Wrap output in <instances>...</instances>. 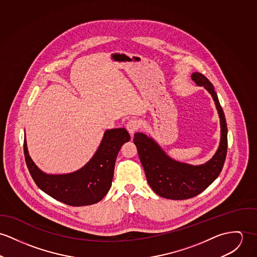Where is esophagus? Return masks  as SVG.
I'll use <instances>...</instances> for the list:
<instances>
[{"label": "esophagus", "instance_id": "obj_1", "mask_svg": "<svg viewBox=\"0 0 257 257\" xmlns=\"http://www.w3.org/2000/svg\"><path fill=\"white\" fill-rule=\"evenodd\" d=\"M126 128H127L128 132L130 133V135L133 136L134 133H135V132L138 130V128H139V123H138V121H137L136 119H130V120L127 122V124H126Z\"/></svg>", "mask_w": 257, "mask_h": 257}]
</instances>
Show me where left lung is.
<instances>
[{"label":"left lung","mask_w":257,"mask_h":257,"mask_svg":"<svg viewBox=\"0 0 257 257\" xmlns=\"http://www.w3.org/2000/svg\"><path fill=\"white\" fill-rule=\"evenodd\" d=\"M191 79L208 90L218 110L221 138L214 156L205 164L193 166L171 159L151 136L137 132L133 139L149 185L156 194L167 199H189L200 194L219 176L227 156V122L214 86L197 72L191 75Z\"/></svg>","instance_id":"obj_1"}]
</instances>
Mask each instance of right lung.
<instances>
[{
  "label": "right lung",
  "instance_id": "right-lung-1",
  "mask_svg": "<svg viewBox=\"0 0 257 257\" xmlns=\"http://www.w3.org/2000/svg\"><path fill=\"white\" fill-rule=\"evenodd\" d=\"M130 135L125 128L104 132L96 152L86 165L70 173L52 174L41 171L29 154L25 136L24 152L29 173L36 185L46 194L70 206H86L99 202L111 187L115 161Z\"/></svg>",
  "mask_w": 257,
  "mask_h": 257
}]
</instances>
